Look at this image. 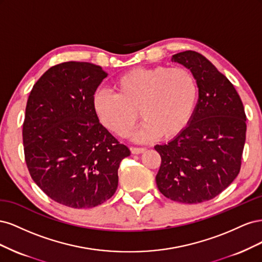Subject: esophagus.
Listing matches in <instances>:
<instances>
[{"label": "esophagus", "mask_w": 262, "mask_h": 262, "mask_svg": "<svg viewBox=\"0 0 262 262\" xmlns=\"http://www.w3.org/2000/svg\"><path fill=\"white\" fill-rule=\"evenodd\" d=\"M130 149H131L132 154H141L145 150V148H143V147H136V146H131Z\"/></svg>", "instance_id": "esophagus-1"}]
</instances>
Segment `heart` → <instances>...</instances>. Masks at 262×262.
Listing matches in <instances>:
<instances>
[{
	"instance_id": "1",
	"label": "heart",
	"mask_w": 262,
	"mask_h": 262,
	"mask_svg": "<svg viewBox=\"0 0 262 262\" xmlns=\"http://www.w3.org/2000/svg\"><path fill=\"white\" fill-rule=\"evenodd\" d=\"M115 90L95 93V113L109 131L125 137L139 110L144 120L136 136L140 141L177 137L191 120L198 97L195 77L185 68L134 69L117 78Z\"/></svg>"
}]
</instances>
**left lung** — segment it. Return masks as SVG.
Listing matches in <instances>:
<instances>
[{"instance_id": "1", "label": "left lung", "mask_w": 262, "mask_h": 262, "mask_svg": "<svg viewBox=\"0 0 262 262\" xmlns=\"http://www.w3.org/2000/svg\"><path fill=\"white\" fill-rule=\"evenodd\" d=\"M194 75L199 99L187 128L164 145H155L162 163L156 185L168 199L201 203L220 194L241 170L246 140L242 99L228 78L195 51L173 54Z\"/></svg>"}]
</instances>
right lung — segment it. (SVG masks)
I'll list each match as a JSON object with an SVG mask.
<instances>
[{
  "mask_svg": "<svg viewBox=\"0 0 262 262\" xmlns=\"http://www.w3.org/2000/svg\"><path fill=\"white\" fill-rule=\"evenodd\" d=\"M107 75L89 62H63L43 73L27 100V168L47 195L70 208H94L112 198L119 165L130 155L94 110V94Z\"/></svg>",
  "mask_w": 262,
  "mask_h": 262,
  "instance_id": "obj_1",
  "label": "right lung"
}]
</instances>
